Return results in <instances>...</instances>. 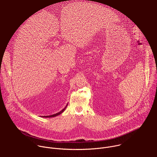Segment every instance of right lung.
I'll return each instance as SVG.
<instances>
[{
  "mask_svg": "<svg viewBox=\"0 0 157 157\" xmlns=\"http://www.w3.org/2000/svg\"><path fill=\"white\" fill-rule=\"evenodd\" d=\"M67 105H68V104L66 105V106L63 109V110H61L60 112H59V113H56V114H53V115H51V116H43V117H56V116H59V114H61L62 113H63V112L64 111V110L66 109V107H67Z\"/></svg>",
  "mask_w": 157,
  "mask_h": 157,
  "instance_id": "add662e5",
  "label": "right lung"
}]
</instances>
